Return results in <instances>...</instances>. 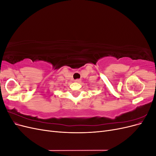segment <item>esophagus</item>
<instances>
[{
    "label": "esophagus",
    "instance_id": "1",
    "mask_svg": "<svg viewBox=\"0 0 156 156\" xmlns=\"http://www.w3.org/2000/svg\"><path fill=\"white\" fill-rule=\"evenodd\" d=\"M81 79H75V83H81Z\"/></svg>",
    "mask_w": 156,
    "mask_h": 156
}]
</instances>
